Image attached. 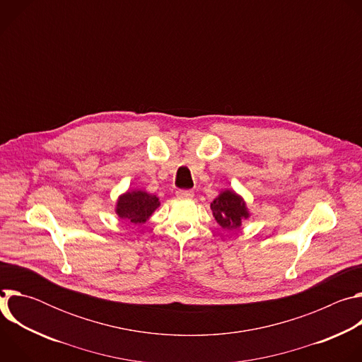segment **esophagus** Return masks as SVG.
<instances>
[{
	"label": "esophagus",
	"instance_id": "esophagus-1",
	"mask_svg": "<svg viewBox=\"0 0 362 362\" xmlns=\"http://www.w3.org/2000/svg\"><path fill=\"white\" fill-rule=\"evenodd\" d=\"M176 196L179 199H192L193 197V192L192 190H177Z\"/></svg>",
	"mask_w": 362,
	"mask_h": 362
}]
</instances>
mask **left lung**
I'll return each instance as SVG.
<instances>
[{
	"mask_svg": "<svg viewBox=\"0 0 362 362\" xmlns=\"http://www.w3.org/2000/svg\"><path fill=\"white\" fill-rule=\"evenodd\" d=\"M211 209L215 221L225 230L239 229L242 222L250 218L245 199L232 189L221 190L211 203Z\"/></svg>",
	"mask_w": 362,
	"mask_h": 362,
	"instance_id": "1",
	"label": "left lung"
}]
</instances>
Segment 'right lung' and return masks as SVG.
<instances>
[{"label": "right lung", "mask_w": 362, "mask_h": 362, "mask_svg": "<svg viewBox=\"0 0 362 362\" xmlns=\"http://www.w3.org/2000/svg\"><path fill=\"white\" fill-rule=\"evenodd\" d=\"M160 206V200L156 194H151L141 189H133L122 193L116 202V215L130 223H146L150 216Z\"/></svg>", "instance_id": "add662e5"}]
</instances>
